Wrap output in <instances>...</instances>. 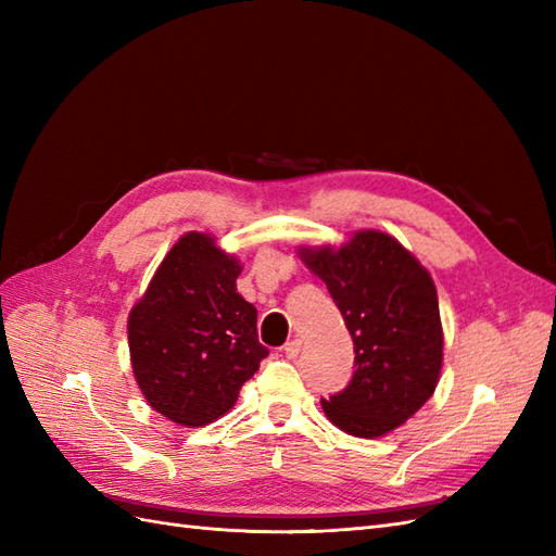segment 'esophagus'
Returning a JSON list of instances; mask_svg holds the SVG:
<instances>
[{
  "label": "esophagus",
  "mask_w": 556,
  "mask_h": 556,
  "mask_svg": "<svg viewBox=\"0 0 556 556\" xmlns=\"http://www.w3.org/2000/svg\"><path fill=\"white\" fill-rule=\"evenodd\" d=\"M282 352H285V357H288V359H294V357L299 355V352H301V341H299V339L290 341L288 345L282 348Z\"/></svg>",
  "instance_id": "obj_1"
}]
</instances>
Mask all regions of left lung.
I'll return each mask as SVG.
<instances>
[{
	"mask_svg": "<svg viewBox=\"0 0 556 556\" xmlns=\"http://www.w3.org/2000/svg\"><path fill=\"white\" fill-rule=\"evenodd\" d=\"M296 255L327 285L355 343V374L323 399L333 427L380 439L431 399L443 368V325L431 274L378 229L341 245H301Z\"/></svg>",
	"mask_w": 556,
	"mask_h": 556,
	"instance_id": "left-lung-1",
	"label": "left lung"
}]
</instances>
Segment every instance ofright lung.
Returning <instances> with one entry per match:
<instances>
[{"label":"right lung","instance_id":"1","mask_svg":"<svg viewBox=\"0 0 556 556\" xmlns=\"http://www.w3.org/2000/svg\"><path fill=\"white\" fill-rule=\"evenodd\" d=\"M241 262L204 231L174 243L127 317L129 359L150 408L204 427L233 408L268 350L257 308L237 292Z\"/></svg>","mask_w":556,"mask_h":556}]
</instances>
